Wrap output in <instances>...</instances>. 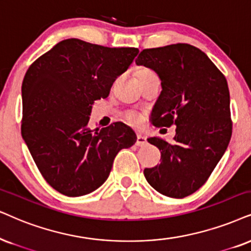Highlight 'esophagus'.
I'll return each instance as SVG.
<instances>
[{"label": "esophagus", "mask_w": 251, "mask_h": 251, "mask_svg": "<svg viewBox=\"0 0 251 251\" xmlns=\"http://www.w3.org/2000/svg\"><path fill=\"white\" fill-rule=\"evenodd\" d=\"M136 146H139V147H142V146L147 145V139H146V136H142L139 134L136 136V142H135Z\"/></svg>", "instance_id": "obj_1"}]
</instances>
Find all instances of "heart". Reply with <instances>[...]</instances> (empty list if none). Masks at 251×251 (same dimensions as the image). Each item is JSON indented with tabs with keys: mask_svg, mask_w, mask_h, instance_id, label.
<instances>
[{
	"mask_svg": "<svg viewBox=\"0 0 251 251\" xmlns=\"http://www.w3.org/2000/svg\"><path fill=\"white\" fill-rule=\"evenodd\" d=\"M149 74H155L153 71H151V69L148 68H142L140 71V75L139 76H145V75H149ZM126 120L131 124L133 126H140L141 123H142V117L139 115V113H135V112H128L127 115H126Z\"/></svg>",
	"mask_w": 251,
	"mask_h": 251,
	"instance_id": "1",
	"label": "heart"
}]
</instances>
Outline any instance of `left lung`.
<instances>
[{
  "mask_svg": "<svg viewBox=\"0 0 251 251\" xmlns=\"http://www.w3.org/2000/svg\"><path fill=\"white\" fill-rule=\"evenodd\" d=\"M135 63L153 69L161 80L153 125H176L174 144L148 139L160 149L162 161L146 168L145 177L157 192L184 198L204 185L229 144L227 80L202 50L189 44L144 50Z\"/></svg>",
  "mask_w": 251,
  "mask_h": 251,
  "instance_id": "8db88e82",
  "label": "left lung"
}]
</instances>
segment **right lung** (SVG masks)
Segmentation results:
<instances>
[{
    "label": "right lung",
    "mask_w": 251,
    "mask_h": 251,
    "mask_svg": "<svg viewBox=\"0 0 251 251\" xmlns=\"http://www.w3.org/2000/svg\"><path fill=\"white\" fill-rule=\"evenodd\" d=\"M139 53L66 39L38 58L22 84V135L47 183L68 197L88 195L107 179L116 155L135 144L123 123L91 129L95 100L109 96Z\"/></svg>",
    "instance_id": "add662e5"
}]
</instances>
